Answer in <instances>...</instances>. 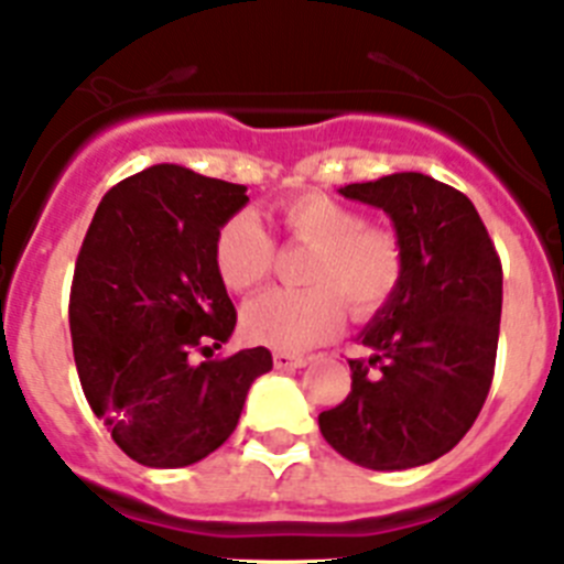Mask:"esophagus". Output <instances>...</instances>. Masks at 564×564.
I'll return each mask as SVG.
<instances>
[{
    "mask_svg": "<svg viewBox=\"0 0 564 564\" xmlns=\"http://www.w3.org/2000/svg\"><path fill=\"white\" fill-rule=\"evenodd\" d=\"M272 361H275L278 370H297V367H306V356L297 354H286V350H275L272 354Z\"/></svg>",
    "mask_w": 564,
    "mask_h": 564,
    "instance_id": "34e87169",
    "label": "esophagus"
}]
</instances>
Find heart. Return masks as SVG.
I'll return each instance as SVG.
<instances>
[{"mask_svg": "<svg viewBox=\"0 0 564 564\" xmlns=\"http://www.w3.org/2000/svg\"><path fill=\"white\" fill-rule=\"evenodd\" d=\"M283 236L308 245L300 281L306 289H272L250 300L241 330L256 345L306 350L330 339L345 323L370 319L401 292L406 245L389 225L365 223L361 210L325 192H303L275 208ZM275 264V245L252 210H239L214 236V267L230 292L261 286Z\"/></svg>", "mask_w": 564, "mask_h": 564, "instance_id": "heart-1", "label": "heart"}]
</instances>
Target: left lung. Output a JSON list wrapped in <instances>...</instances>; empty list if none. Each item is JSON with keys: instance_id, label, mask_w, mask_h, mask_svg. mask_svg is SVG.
<instances>
[{"instance_id": "left-lung-1", "label": "left lung", "mask_w": 564, "mask_h": 564, "mask_svg": "<svg viewBox=\"0 0 564 564\" xmlns=\"http://www.w3.org/2000/svg\"><path fill=\"white\" fill-rule=\"evenodd\" d=\"M376 205L406 245L401 292L361 330L367 359L319 414L330 448L370 470H409L470 431L496 372L503 272L476 205L454 186L398 172L339 188Z\"/></svg>"}]
</instances>
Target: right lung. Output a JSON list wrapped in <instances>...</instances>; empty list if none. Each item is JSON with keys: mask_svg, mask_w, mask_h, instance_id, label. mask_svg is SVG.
Here are the masks:
<instances>
[{"mask_svg": "<svg viewBox=\"0 0 564 564\" xmlns=\"http://www.w3.org/2000/svg\"><path fill=\"white\" fill-rule=\"evenodd\" d=\"M247 186L158 163L116 183L77 256L68 328L91 412L144 467H186L234 434L267 347L194 365L236 328L214 267L219 225Z\"/></svg>", "mask_w": 564, "mask_h": 564, "instance_id": "obj_1", "label": "right lung"}]
</instances>
